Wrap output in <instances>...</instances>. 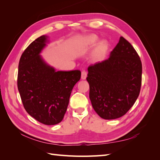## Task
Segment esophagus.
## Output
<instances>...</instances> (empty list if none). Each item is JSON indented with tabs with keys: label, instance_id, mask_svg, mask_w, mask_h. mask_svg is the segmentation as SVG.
I'll return each mask as SVG.
<instances>
[{
	"label": "esophagus",
	"instance_id": "obj_1",
	"mask_svg": "<svg viewBox=\"0 0 160 160\" xmlns=\"http://www.w3.org/2000/svg\"><path fill=\"white\" fill-rule=\"evenodd\" d=\"M86 77H87V72L86 70H82V72H81V79H86Z\"/></svg>",
	"mask_w": 160,
	"mask_h": 160
}]
</instances>
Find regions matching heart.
Masks as SVG:
<instances>
[{
  "label": "heart",
  "instance_id": "obj_1",
  "mask_svg": "<svg viewBox=\"0 0 160 160\" xmlns=\"http://www.w3.org/2000/svg\"><path fill=\"white\" fill-rule=\"evenodd\" d=\"M98 41V38L97 36V35H90L83 39L82 45L84 47H91L97 44ZM106 49H107V43H106L105 41H102L98 44L97 47L96 48L95 52H94L95 58H98V57L103 54V53L105 52Z\"/></svg>",
  "mask_w": 160,
  "mask_h": 160
}]
</instances>
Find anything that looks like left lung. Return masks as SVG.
I'll use <instances>...</instances> for the list:
<instances>
[{"label":"left lung","mask_w":160,"mask_h":160,"mask_svg":"<svg viewBox=\"0 0 160 160\" xmlns=\"http://www.w3.org/2000/svg\"><path fill=\"white\" fill-rule=\"evenodd\" d=\"M142 70L139 55L123 37L108 59L88 67L89 97L99 116L112 120L129 111L140 94Z\"/></svg>","instance_id":"left-lung-1"}]
</instances>
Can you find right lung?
<instances>
[{
	"mask_svg": "<svg viewBox=\"0 0 160 160\" xmlns=\"http://www.w3.org/2000/svg\"><path fill=\"white\" fill-rule=\"evenodd\" d=\"M42 35L29 44L19 62L18 88L24 108L40 122L54 125L62 121L80 70L56 71L40 55L48 43Z\"/></svg>",
	"mask_w": 160,
	"mask_h": 160,
	"instance_id": "1",
	"label": "right lung"
}]
</instances>
